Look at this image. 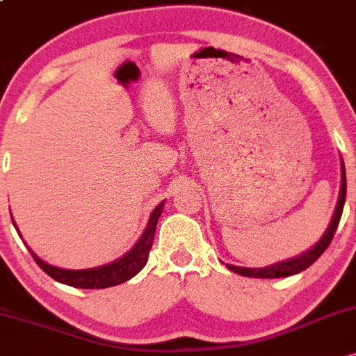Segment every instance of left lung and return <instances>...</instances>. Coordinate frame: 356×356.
I'll use <instances>...</instances> for the list:
<instances>
[{
  "mask_svg": "<svg viewBox=\"0 0 356 356\" xmlns=\"http://www.w3.org/2000/svg\"><path fill=\"white\" fill-rule=\"evenodd\" d=\"M345 198H346V175H345V165L341 161V190H339V198H338V205L334 209L333 218H331L330 227L326 229L325 235L321 237L316 245L313 247L311 250H307L306 254L299 255V257L293 259V261H286V262H279V264H274L270 267H264V269H249V267H237L227 264L230 270L234 273L241 274V275H247V277H257V279H274V277H287V275H293L301 273L309 267L313 262H316L321 254L328 249V245L333 241L334 232L338 229L339 218H341L343 213V207H345Z\"/></svg>",
  "mask_w": 356,
  "mask_h": 356,
  "instance_id": "obj_1",
  "label": "left lung"
}]
</instances>
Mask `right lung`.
Here are the masks:
<instances>
[{"label":"right lung","instance_id":"1","mask_svg":"<svg viewBox=\"0 0 356 356\" xmlns=\"http://www.w3.org/2000/svg\"><path fill=\"white\" fill-rule=\"evenodd\" d=\"M163 207L165 203H159L151 213L149 222H147L145 232H143L141 238L136 242L133 249L127 252L124 257H121L119 261L113 262V264H107L102 267H95V269H86V270H69V269H58L47 262H43L42 259L37 257L33 252L30 254L35 259V262L45 270L55 281L62 282V284L74 286V287H82V289H104V287L118 286L122 282L129 281L131 277H134L143 267L146 266L147 255H149L151 247H153V238L154 232H156L158 218L161 215Z\"/></svg>","mask_w":356,"mask_h":356}]
</instances>
